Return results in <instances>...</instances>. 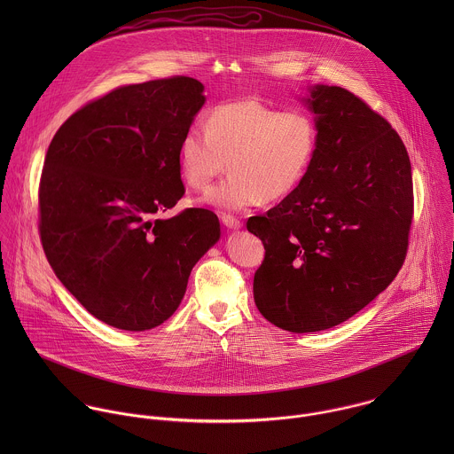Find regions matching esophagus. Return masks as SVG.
Returning a JSON list of instances; mask_svg holds the SVG:
<instances>
[{
  "instance_id": "34e87169",
  "label": "esophagus",
  "mask_w": 454,
  "mask_h": 454,
  "mask_svg": "<svg viewBox=\"0 0 454 454\" xmlns=\"http://www.w3.org/2000/svg\"><path fill=\"white\" fill-rule=\"evenodd\" d=\"M220 220H222V223L227 227V229H241V220L239 218H236L234 215H227V213H222L220 215Z\"/></svg>"
}]
</instances>
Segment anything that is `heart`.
<instances>
[{
    "label": "heart",
    "mask_w": 454,
    "mask_h": 454,
    "mask_svg": "<svg viewBox=\"0 0 454 454\" xmlns=\"http://www.w3.org/2000/svg\"><path fill=\"white\" fill-rule=\"evenodd\" d=\"M318 148V126L304 110L281 112L255 98L216 105L204 129L191 126L178 145L182 180L206 191L229 168V178L207 194L225 209L292 194L308 175Z\"/></svg>",
    "instance_id": "b5f03b06"
}]
</instances>
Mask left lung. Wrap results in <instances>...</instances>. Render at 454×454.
I'll list each match as a JSON object with an SVG mask.
<instances>
[{
    "mask_svg": "<svg viewBox=\"0 0 454 454\" xmlns=\"http://www.w3.org/2000/svg\"><path fill=\"white\" fill-rule=\"evenodd\" d=\"M318 148L301 185L247 229L265 255L254 297L288 332L346 322L400 270L414 216L411 160L388 121L342 87L317 85Z\"/></svg>",
    "mask_w": 454,
    "mask_h": 454,
    "instance_id": "8db88e82",
    "label": "left lung"
}]
</instances>
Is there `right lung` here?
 <instances>
[{
	"instance_id": "1",
	"label": "right lung",
	"mask_w": 454,
	"mask_h": 454,
	"mask_svg": "<svg viewBox=\"0 0 454 454\" xmlns=\"http://www.w3.org/2000/svg\"><path fill=\"white\" fill-rule=\"evenodd\" d=\"M202 90L182 74L117 87L76 110L49 145L38 187L43 252L71 295L115 328L164 324L220 238L204 207L159 218L185 194L178 145Z\"/></svg>"
}]
</instances>
